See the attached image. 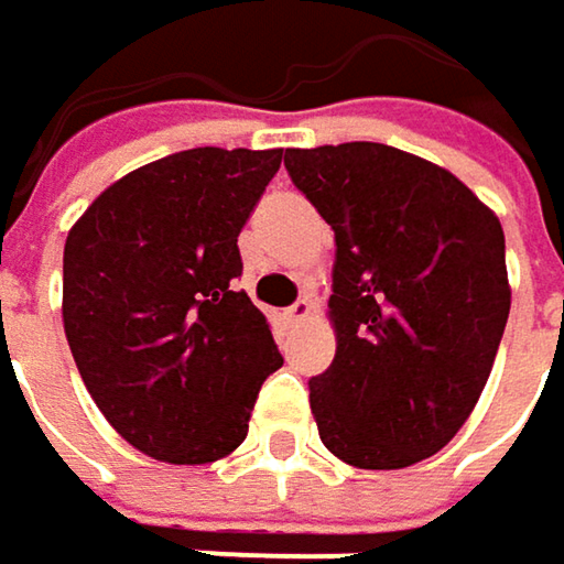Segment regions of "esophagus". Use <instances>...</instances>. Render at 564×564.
Listing matches in <instances>:
<instances>
[{
    "mask_svg": "<svg viewBox=\"0 0 564 564\" xmlns=\"http://www.w3.org/2000/svg\"><path fill=\"white\" fill-rule=\"evenodd\" d=\"M310 313H313V303H310V300L303 296V300H296V303H293V306L286 310V319H290V323L296 326V323H306V319H310Z\"/></svg>",
    "mask_w": 564,
    "mask_h": 564,
    "instance_id": "34e87169",
    "label": "esophagus"
}]
</instances>
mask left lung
I'll use <instances>...</instances> for the list:
<instances>
[{"mask_svg":"<svg viewBox=\"0 0 564 564\" xmlns=\"http://www.w3.org/2000/svg\"><path fill=\"white\" fill-rule=\"evenodd\" d=\"M335 231L333 365L310 406L335 458L393 471L471 416L510 316L500 219L445 167L390 144L286 148Z\"/></svg>","mask_w":564,"mask_h":564,"instance_id":"8db88e82","label":"left lung"}]
</instances>
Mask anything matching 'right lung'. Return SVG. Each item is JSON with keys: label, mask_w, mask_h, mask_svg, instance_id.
Segmentation results:
<instances>
[{"label": "right lung", "mask_w": 564, "mask_h": 564, "mask_svg": "<svg viewBox=\"0 0 564 564\" xmlns=\"http://www.w3.org/2000/svg\"><path fill=\"white\" fill-rule=\"evenodd\" d=\"M283 148H189L151 161L64 245V333L79 378L138 452L206 465L235 452L283 365L264 313L235 290L238 231Z\"/></svg>", "instance_id": "add662e5"}]
</instances>
